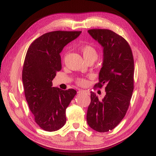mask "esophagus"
I'll return each mask as SVG.
<instances>
[{
  "instance_id": "1",
  "label": "esophagus",
  "mask_w": 156,
  "mask_h": 156,
  "mask_svg": "<svg viewBox=\"0 0 156 156\" xmlns=\"http://www.w3.org/2000/svg\"><path fill=\"white\" fill-rule=\"evenodd\" d=\"M78 93L80 94H85L88 95L90 94V92L89 91H86V90H79Z\"/></svg>"
}]
</instances>
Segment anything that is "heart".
I'll list each match as a JSON object with an SVG mask.
<instances>
[{
    "label": "heart",
    "instance_id": "b5f03b06",
    "mask_svg": "<svg viewBox=\"0 0 156 156\" xmlns=\"http://www.w3.org/2000/svg\"><path fill=\"white\" fill-rule=\"evenodd\" d=\"M81 52L85 61H93V62L98 57V52L94 47L90 44H85L81 47ZM76 82L80 85H85L87 83L86 80L84 78H78Z\"/></svg>",
    "mask_w": 156,
    "mask_h": 156
}]
</instances>
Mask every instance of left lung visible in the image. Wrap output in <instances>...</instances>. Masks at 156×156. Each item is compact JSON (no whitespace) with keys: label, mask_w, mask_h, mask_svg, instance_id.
<instances>
[{"label":"left lung","mask_w":156,"mask_h":156,"mask_svg":"<svg viewBox=\"0 0 156 156\" xmlns=\"http://www.w3.org/2000/svg\"><path fill=\"white\" fill-rule=\"evenodd\" d=\"M88 32L104 48L99 82L94 87L105 85L106 94L99 100L91 92L87 122L95 131L106 132L116 127L128 111L134 88V60L130 46L122 36L108 29H91Z\"/></svg>","instance_id":"left-lung-1"}]
</instances>
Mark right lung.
Wrapping results in <instances>:
<instances>
[{
	"label": "right lung",
	"instance_id": "right-lung-1",
	"mask_svg": "<svg viewBox=\"0 0 156 156\" xmlns=\"http://www.w3.org/2000/svg\"><path fill=\"white\" fill-rule=\"evenodd\" d=\"M81 32L44 34L30 45L25 56L22 74L25 98L35 122L45 131H56L66 122L65 112L76 91L54 87L52 81L62 69L60 52Z\"/></svg>",
	"mask_w": 156,
	"mask_h": 156
}]
</instances>
